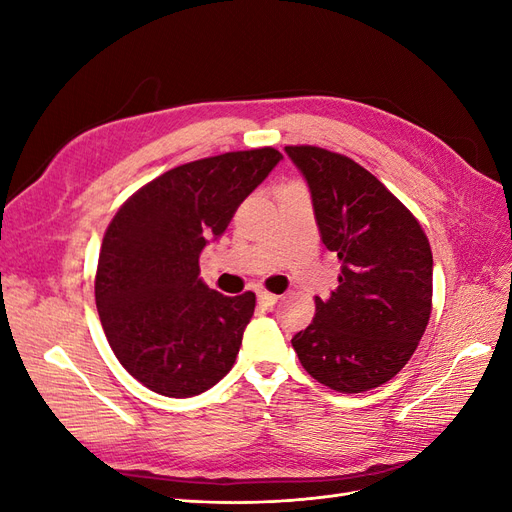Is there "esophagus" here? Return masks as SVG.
<instances>
[{
  "label": "esophagus",
  "mask_w": 512,
  "mask_h": 512,
  "mask_svg": "<svg viewBox=\"0 0 512 512\" xmlns=\"http://www.w3.org/2000/svg\"><path fill=\"white\" fill-rule=\"evenodd\" d=\"M277 299H280V297H277V294H271L267 290H260L258 292V301L265 305V307H273L277 303Z\"/></svg>",
  "instance_id": "1"
}]
</instances>
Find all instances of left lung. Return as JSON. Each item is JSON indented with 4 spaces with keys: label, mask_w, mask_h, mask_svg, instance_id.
<instances>
[{
    "label": "left lung",
    "mask_w": 512,
    "mask_h": 512,
    "mask_svg": "<svg viewBox=\"0 0 512 512\" xmlns=\"http://www.w3.org/2000/svg\"><path fill=\"white\" fill-rule=\"evenodd\" d=\"M312 194L322 243L342 260L339 286L292 337L305 371L339 393L389 382L431 314L433 258L421 224L384 185L339 153L284 147Z\"/></svg>",
    "instance_id": "obj_1"
}]
</instances>
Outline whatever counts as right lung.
Wrapping results in <instances>:
<instances>
[{
    "mask_svg": "<svg viewBox=\"0 0 512 512\" xmlns=\"http://www.w3.org/2000/svg\"><path fill=\"white\" fill-rule=\"evenodd\" d=\"M282 158L262 147L177 166L138 190L108 224L98 314L119 363L153 393L200 395L235 365L256 294L211 290L198 277V258Z\"/></svg>",
    "mask_w": 512,
    "mask_h": 512,
    "instance_id": "add662e5",
    "label": "right lung"
}]
</instances>
